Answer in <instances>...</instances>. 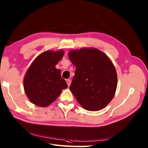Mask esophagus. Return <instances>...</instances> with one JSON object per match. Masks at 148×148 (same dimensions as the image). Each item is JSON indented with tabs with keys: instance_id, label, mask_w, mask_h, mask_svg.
<instances>
[{
	"instance_id": "obj_1",
	"label": "esophagus",
	"mask_w": 148,
	"mask_h": 148,
	"mask_svg": "<svg viewBox=\"0 0 148 148\" xmlns=\"http://www.w3.org/2000/svg\"><path fill=\"white\" fill-rule=\"evenodd\" d=\"M66 83H67V85H68V86L69 87L70 86H71V80L70 79H67L66 80Z\"/></svg>"
}]
</instances>
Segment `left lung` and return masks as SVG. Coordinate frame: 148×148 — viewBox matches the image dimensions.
Listing matches in <instances>:
<instances>
[{
	"mask_svg": "<svg viewBox=\"0 0 148 148\" xmlns=\"http://www.w3.org/2000/svg\"><path fill=\"white\" fill-rule=\"evenodd\" d=\"M69 58L76 66L70 90L77 101L89 111L106 107L113 99L117 85L116 70L111 60L95 47L71 50Z\"/></svg>",
	"mask_w": 148,
	"mask_h": 148,
	"instance_id": "obj_1",
	"label": "left lung"
}]
</instances>
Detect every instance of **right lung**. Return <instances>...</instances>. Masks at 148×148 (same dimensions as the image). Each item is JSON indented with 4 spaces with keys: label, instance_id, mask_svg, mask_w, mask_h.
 Listing matches in <instances>:
<instances>
[{
    "label": "right lung",
    "instance_id": "add662e5",
    "mask_svg": "<svg viewBox=\"0 0 148 148\" xmlns=\"http://www.w3.org/2000/svg\"><path fill=\"white\" fill-rule=\"evenodd\" d=\"M64 56V51L47 50L36 57L25 75V92L29 101L38 106L46 107L67 88L56 64Z\"/></svg>",
    "mask_w": 148,
    "mask_h": 148
}]
</instances>
